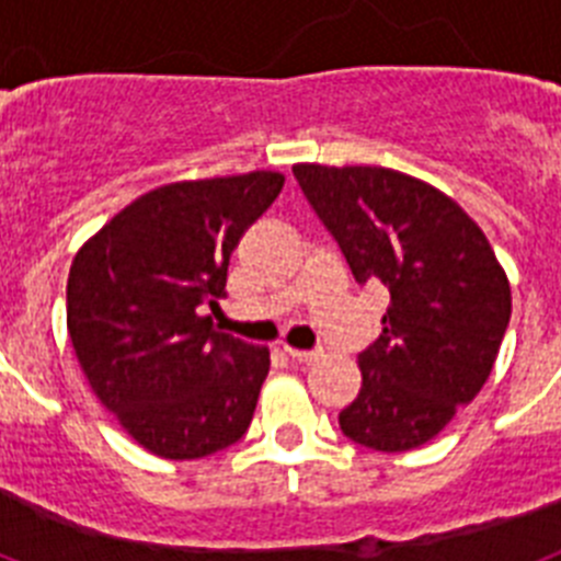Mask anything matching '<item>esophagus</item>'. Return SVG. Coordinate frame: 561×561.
<instances>
[{"label": "esophagus", "instance_id": "esophagus-1", "mask_svg": "<svg viewBox=\"0 0 561 561\" xmlns=\"http://www.w3.org/2000/svg\"><path fill=\"white\" fill-rule=\"evenodd\" d=\"M284 351L291 362H300V365H311V362L320 359V351H300V348H291V345H286Z\"/></svg>", "mask_w": 561, "mask_h": 561}]
</instances>
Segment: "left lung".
Masks as SVG:
<instances>
[{"label": "left lung", "mask_w": 561, "mask_h": 561, "mask_svg": "<svg viewBox=\"0 0 561 561\" xmlns=\"http://www.w3.org/2000/svg\"><path fill=\"white\" fill-rule=\"evenodd\" d=\"M291 171L356 280L390 289L340 430L376 453L421 447L492 374L512 317L505 270L472 216L410 173L317 162Z\"/></svg>", "instance_id": "1"}]
</instances>
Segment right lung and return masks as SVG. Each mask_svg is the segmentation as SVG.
<instances>
[{
  "instance_id": "obj_1",
  "label": "right lung",
  "mask_w": 561,
  "mask_h": 561,
  "mask_svg": "<svg viewBox=\"0 0 561 561\" xmlns=\"http://www.w3.org/2000/svg\"><path fill=\"white\" fill-rule=\"evenodd\" d=\"M286 176L171 182L123 207L76 252L67 329L101 404L142 449L207 458L250 427L270 348L213 331L227 266Z\"/></svg>"
}]
</instances>
